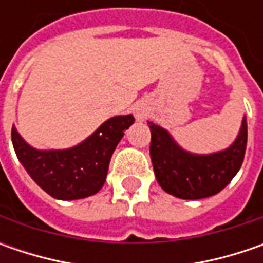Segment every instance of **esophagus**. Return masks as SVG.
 I'll return each mask as SVG.
<instances>
[{"mask_svg":"<svg viewBox=\"0 0 263 263\" xmlns=\"http://www.w3.org/2000/svg\"><path fill=\"white\" fill-rule=\"evenodd\" d=\"M137 117H139V118L142 120V118H143V114H142V112H137Z\"/></svg>","mask_w":263,"mask_h":263,"instance_id":"esophagus-1","label":"esophagus"}]
</instances>
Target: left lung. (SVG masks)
Segmentation results:
<instances>
[{
	"mask_svg": "<svg viewBox=\"0 0 263 263\" xmlns=\"http://www.w3.org/2000/svg\"><path fill=\"white\" fill-rule=\"evenodd\" d=\"M151 128V159L159 186L180 199H203L217 195L243 164L248 145V123L241 120L236 140L224 151L192 154L180 146L164 127L147 121Z\"/></svg>",
	"mask_w": 263,
	"mask_h": 263,
	"instance_id": "1",
	"label": "left lung"
}]
</instances>
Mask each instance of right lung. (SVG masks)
<instances>
[{"mask_svg":"<svg viewBox=\"0 0 263 263\" xmlns=\"http://www.w3.org/2000/svg\"><path fill=\"white\" fill-rule=\"evenodd\" d=\"M135 117L116 116L79 145L68 149H36L11 128L15 155L27 174L49 196L76 200L98 193L106 180L112 152Z\"/></svg>","mask_w":263,"mask_h":263,"instance_id":"right-lung-1","label":"right lung"}]
</instances>
